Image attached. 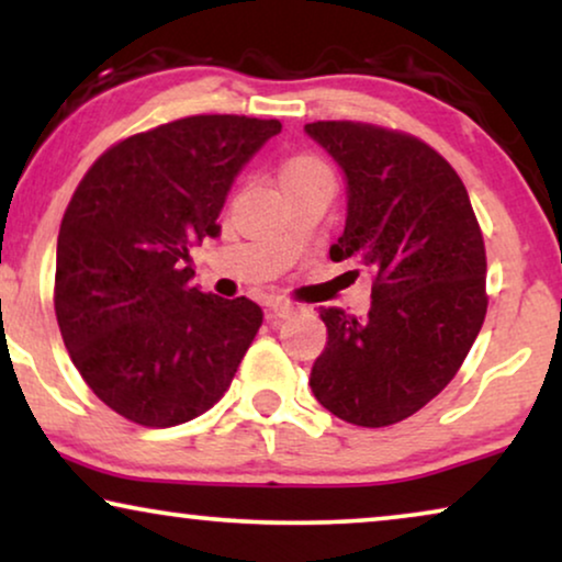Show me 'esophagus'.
Masks as SVG:
<instances>
[{"label":"esophagus","mask_w":562,"mask_h":562,"mask_svg":"<svg viewBox=\"0 0 562 562\" xmlns=\"http://www.w3.org/2000/svg\"><path fill=\"white\" fill-rule=\"evenodd\" d=\"M291 314H294V304H286V302H273V304H268V310H266V319H268V322H281V319L291 317Z\"/></svg>","instance_id":"esophagus-1"}]
</instances>
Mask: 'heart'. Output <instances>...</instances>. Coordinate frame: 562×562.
<instances>
[{
	"instance_id": "b5f03b06",
	"label": "heart",
	"mask_w": 562,
	"mask_h": 562,
	"mask_svg": "<svg viewBox=\"0 0 562 562\" xmlns=\"http://www.w3.org/2000/svg\"><path fill=\"white\" fill-rule=\"evenodd\" d=\"M314 179H333V171L325 160L312 156V153H296L281 166V187H294V183Z\"/></svg>"
}]
</instances>
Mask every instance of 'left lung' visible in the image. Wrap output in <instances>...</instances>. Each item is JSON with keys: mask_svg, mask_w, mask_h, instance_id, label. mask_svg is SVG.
Listing matches in <instances>:
<instances>
[{"mask_svg": "<svg viewBox=\"0 0 562 562\" xmlns=\"http://www.w3.org/2000/svg\"><path fill=\"white\" fill-rule=\"evenodd\" d=\"M304 133L345 176V229L329 258L375 279L366 319L319 310L327 345L312 394L350 425H396L448 386L481 333V227L460 176L417 137L360 122H312Z\"/></svg>", "mask_w": 562, "mask_h": 562, "instance_id": "8db88e82", "label": "left lung"}]
</instances>
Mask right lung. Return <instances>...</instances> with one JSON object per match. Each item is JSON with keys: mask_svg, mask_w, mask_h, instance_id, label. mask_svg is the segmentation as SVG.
Returning <instances> with one entry per match:
<instances>
[{"mask_svg": "<svg viewBox=\"0 0 562 562\" xmlns=\"http://www.w3.org/2000/svg\"><path fill=\"white\" fill-rule=\"evenodd\" d=\"M279 120L199 114L104 153L68 204L56 248V317L81 379L143 427L220 402L263 312L191 286L189 248L217 237L245 164Z\"/></svg>", "mask_w": 562, "mask_h": 562, "instance_id": "right-lung-1", "label": "right lung"}]
</instances>
